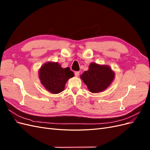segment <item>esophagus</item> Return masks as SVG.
<instances>
[{
    "label": "esophagus",
    "instance_id": "obj_1",
    "mask_svg": "<svg viewBox=\"0 0 150 150\" xmlns=\"http://www.w3.org/2000/svg\"><path fill=\"white\" fill-rule=\"evenodd\" d=\"M79 71H76L75 72H74V74H75V76H76V77H78L79 75Z\"/></svg>",
    "mask_w": 150,
    "mask_h": 150
}]
</instances>
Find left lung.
<instances>
[{"mask_svg": "<svg viewBox=\"0 0 150 150\" xmlns=\"http://www.w3.org/2000/svg\"><path fill=\"white\" fill-rule=\"evenodd\" d=\"M115 78V73L107 66H100L91 63L89 69L84 71L81 78L87 85L90 92L99 93L105 90L110 85Z\"/></svg>", "mask_w": 150, "mask_h": 150, "instance_id": "1", "label": "left lung"}]
</instances>
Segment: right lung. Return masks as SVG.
Returning a JSON list of instances; mask_svg holds the SVG:
<instances>
[{"label": "right lung", "mask_w": 150, "mask_h": 150, "mask_svg": "<svg viewBox=\"0 0 150 150\" xmlns=\"http://www.w3.org/2000/svg\"><path fill=\"white\" fill-rule=\"evenodd\" d=\"M39 72L40 82L53 94L62 92L67 80L74 75L69 67L63 69L57 62L46 63L40 67Z\"/></svg>", "instance_id": "right-lung-1"}]
</instances>
